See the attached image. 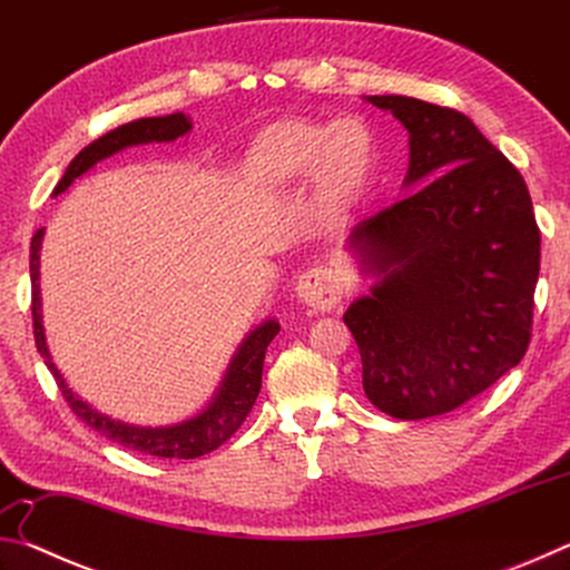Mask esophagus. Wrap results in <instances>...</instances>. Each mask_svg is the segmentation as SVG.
<instances>
[{
  "instance_id": "34e87169",
  "label": "esophagus",
  "mask_w": 570,
  "mask_h": 570,
  "mask_svg": "<svg viewBox=\"0 0 570 570\" xmlns=\"http://www.w3.org/2000/svg\"><path fill=\"white\" fill-rule=\"evenodd\" d=\"M296 294L306 306L316 308V312H332L342 302L340 278L326 266H314L298 276Z\"/></svg>"
}]
</instances>
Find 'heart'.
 Instances as JSON below:
<instances>
[{"label": "heart", "mask_w": 570, "mask_h": 570, "mask_svg": "<svg viewBox=\"0 0 570 570\" xmlns=\"http://www.w3.org/2000/svg\"><path fill=\"white\" fill-rule=\"evenodd\" d=\"M248 178L282 190L314 176V208L340 224L364 198L374 173V140L360 120H278L258 132L248 150Z\"/></svg>", "instance_id": "b5f03b06"}]
</instances>
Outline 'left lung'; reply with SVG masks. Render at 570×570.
Segmentation results:
<instances>
[{
  "label": "left lung",
  "instance_id": "1",
  "mask_svg": "<svg viewBox=\"0 0 570 570\" xmlns=\"http://www.w3.org/2000/svg\"><path fill=\"white\" fill-rule=\"evenodd\" d=\"M410 132L412 188L362 220L352 248L382 278L346 308L366 400L438 417L523 360L533 336L540 228L523 176L468 115L402 95L366 98Z\"/></svg>",
  "mask_w": 570,
  "mask_h": 570
}]
</instances>
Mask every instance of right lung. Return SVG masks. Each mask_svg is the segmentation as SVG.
I'll return each mask as SVG.
<instances>
[{"label": "right lung", "instance_id": "1", "mask_svg": "<svg viewBox=\"0 0 570 570\" xmlns=\"http://www.w3.org/2000/svg\"><path fill=\"white\" fill-rule=\"evenodd\" d=\"M188 130H190V120L183 112H173V115H166V118H140V120L125 122L120 128L100 135V138L92 140L88 148L77 153L75 160L67 166L65 176L55 186V196L70 186L77 176H82L85 170L92 168L95 163L112 156V153H118L128 146H140V142L176 140ZM40 240H42V228L32 236V244H30L35 344L47 360V370L55 374L57 387H60L65 402L70 404V410L77 414V417L88 424V428L98 430L100 435L118 442V445L142 452V455H153V458L193 460L224 445L240 424H244L250 407L256 404L258 392H262L266 346L272 344V340L278 334V324L272 320L248 334V340L240 344L238 354L234 356V362H230V370L226 374V382L224 387H220L218 397L210 402V407L200 412L198 417L173 424V428H130V424L105 417V414L88 407L80 397H75L72 390L65 384L62 374L57 372V366L50 360V352H47L45 346V332H42V320H40V286H37V278H40Z\"/></svg>", "mask_w": 570, "mask_h": 570}]
</instances>
